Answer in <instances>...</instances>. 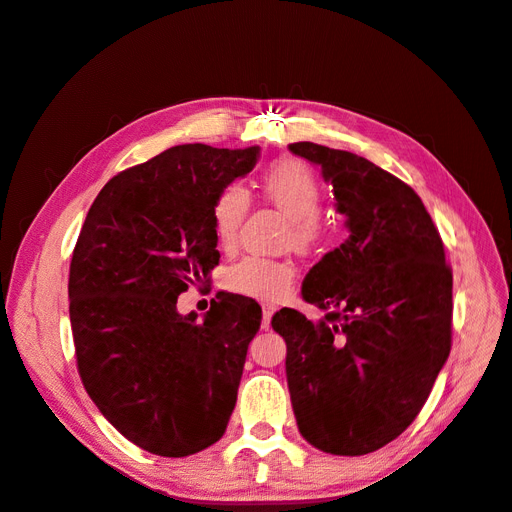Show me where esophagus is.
<instances>
[{
	"label": "esophagus",
	"mask_w": 512,
	"mask_h": 512,
	"mask_svg": "<svg viewBox=\"0 0 512 512\" xmlns=\"http://www.w3.org/2000/svg\"><path fill=\"white\" fill-rule=\"evenodd\" d=\"M273 314H275V305H271V303H262V329H269V324H271V318H273Z\"/></svg>",
	"instance_id": "esophagus-1"
}]
</instances>
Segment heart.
Wrapping results in <instances>:
<instances>
[{
  "label": "heart",
  "mask_w": 512,
  "mask_h": 512,
  "mask_svg": "<svg viewBox=\"0 0 512 512\" xmlns=\"http://www.w3.org/2000/svg\"><path fill=\"white\" fill-rule=\"evenodd\" d=\"M260 188L288 218V241L297 250H312L322 239V224L316 213L322 203L320 181L314 170L299 160L275 162L262 175ZM250 207V196L241 185H228L213 203V228L215 235L224 243H235L243 218ZM294 284V267L286 260H271L247 256L226 273L228 290L243 297L265 303H277L288 297Z\"/></svg>",
  "instance_id": "obj_1"
}]
</instances>
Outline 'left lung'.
Wrapping results in <instances>:
<instances>
[{
    "label": "left lung",
    "mask_w": 512,
    "mask_h": 512,
    "mask_svg": "<svg viewBox=\"0 0 512 512\" xmlns=\"http://www.w3.org/2000/svg\"><path fill=\"white\" fill-rule=\"evenodd\" d=\"M288 149L333 185L350 232L303 280V299L329 314L312 322L284 307L271 320L294 418L320 451L365 455L414 421L448 359L453 275L410 185L350 151Z\"/></svg>",
    "instance_id": "1"
}]
</instances>
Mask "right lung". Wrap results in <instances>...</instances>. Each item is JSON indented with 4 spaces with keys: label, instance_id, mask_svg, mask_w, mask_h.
<instances>
[{
    "label": "right lung",
    "instance_id": "1",
    "mask_svg": "<svg viewBox=\"0 0 512 512\" xmlns=\"http://www.w3.org/2000/svg\"><path fill=\"white\" fill-rule=\"evenodd\" d=\"M260 147L177 145L108 181L70 262V324L91 401L121 436L162 457L218 442L235 410L254 299L218 292L179 314L177 297L218 267L213 203L252 173Z\"/></svg>",
    "mask_w": 512,
    "mask_h": 512
}]
</instances>
